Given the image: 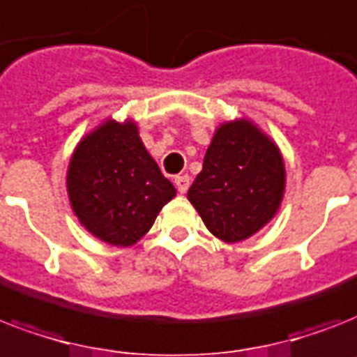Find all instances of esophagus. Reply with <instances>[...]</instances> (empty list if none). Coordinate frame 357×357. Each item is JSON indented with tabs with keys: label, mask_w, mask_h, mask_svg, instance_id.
I'll return each instance as SVG.
<instances>
[{
	"label": "esophagus",
	"mask_w": 357,
	"mask_h": 357,
	"mask_svg": "<svg viewBox=\"0 0 357 357\" xmlns=\"http://www.w3.org/2000/svg\"><path fill=\"white\" fill-rule=\"evenodd\" d=\"M174 183H176V187H178L179 192L183 195V192H187V190H189L190 178L189 176H176V178H174Z\"/></svg>",
	"instance_id": "esophagus-1"
}]
</instances>
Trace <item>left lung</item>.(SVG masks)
<instances>
[{
	"label": "left lung",
	"mask_w": 357,
	"mask_h": 357,
	"mask_svg": "<svg viewBox=\"0 0 357 357\" xmlns=\"http://www.w3.org/2000/svg\"><path fill=\"white\" fill-rule=\"evenodd\" d=\"M285 190V165L274 144L250 120L222 123L187 198L207 229L238 243L272 220Z\"/></svg>",
	"instance_id": "8db88e82"
}]
</instances>
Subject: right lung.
I'll return each mask as SVG.
<instances>
[{"label": "right lung", "instance_id": "right-lung-1", "mask_svg": "<svg viewBox=\"0 0 357 357\" xmlns=\"http://www.w3.org/2000/svg\"><path fill=\"white\" fill-rule=\"evenodd\" d=\"M66 187L79 222L113 246L140 241L176 196L133 120H105L85 135L70 159Z\"/></svg>", "mask_w": 357, "mask_h": 357}]
</instances>
